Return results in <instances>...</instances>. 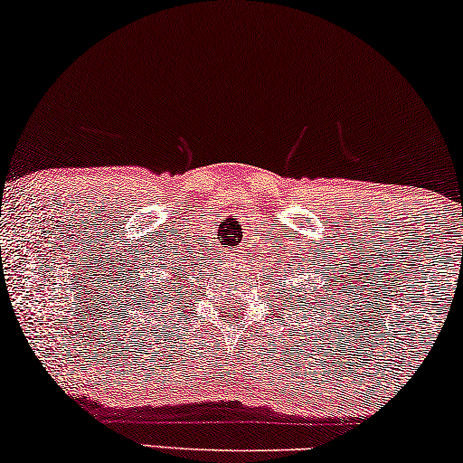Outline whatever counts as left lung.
I'll use <instances>...</instances> for the list:
<instances>
[{
    "mask_svg": "<svg viewBox=\"0 0 463 463\" xmlns=\"http://www.w3.org/2000/svg\"><path fill=\"white\" fill-rule=\"evenodd\" d=\"M301 261H306V259H301ZM303 270H306L308 276L312 275L313 278H307L306 281H303L302 279L298 278L299 275H303ZM282 274H284V280H288L290 269H282ZM293 278H295V282L288 284V288H290L291 290L282 288V301H284V306H288L290 309H293V312H295V309L299 307V306H306V309L312 307V306H316V307L325 306V299H326V295H328V290H326L325 287H328V280H331V278H326L325 287H320L318 278L314 276V271L309 269V268H301V271H297V274H295ZM287 289L289 291L288 294L286 293ZM328 303H333V295H328ZM331 312H333V307H331ZM288 316H290V314H288Z\"/></svg>",
    "mask_w": 463,
    "mask_h": 463,
    "instance_id": "1",
    "label": "left lung"
}]
</instances>
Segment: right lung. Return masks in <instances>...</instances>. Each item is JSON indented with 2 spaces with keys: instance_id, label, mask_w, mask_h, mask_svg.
Instances as JSON below:
<instances>
[{
  "instance_id": "right-lung-1",
  "label": "right lung",
  "mask_w": 463,
  "mask_h": 463,
  "mask_svg": "<svg viewBox=\"0 0 463 463\" xmlns=\"http://www.w3.org/2000/svg\"><path fill=\"white\" fill-rule=\"evenodd\" d=\"M166 263L160 265V271L154 276H145L141 280L135 282L130 287V290L126 288L124 299H126V309L135 316V318L149 322L156 320L157 325H166V322H173V316H164L168 320H157V316L170 312L173 314L175 309H179V303L183 299V290H181V280H175L176 268L169 269ZM167 272V276H163V271ZM183 276V274H176Z\"/></svg>"
}]
</instances>
